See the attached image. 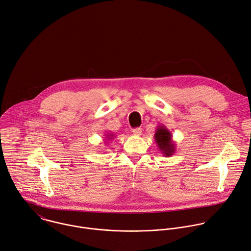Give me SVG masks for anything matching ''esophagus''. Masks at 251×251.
I'll return each instance as SVG.
<instances>
[{"label":"esophagus","instance_id":"1","mask_svg":"<svg viewBox=\"0 0 251 251\" xmlns=\"http://www.w3.org/2000/svg\"><path fill=\"white\" fill-rule=\"evenodd\" d=\"M132 132L135 136H141L142 135V129L141 128H135V129H133Z\"/></svg>","mask_w":251,"mask_h":251}]
</instances>
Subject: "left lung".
<instances>
[{
	"instance_id": "8db88e82",
	"label": "left lung",
	"mask_w": 251,
	"mask_h": 251,
	"mask_svg": "<svg viewBox=\"0 0 251 251\" xmlns=\"http://www.w3.org/2000/svg\"><path fill=\"white\" fill-rule=\"evenodd\" d=\"M153 138L163 155L171 156L176 152V143L173 140L172 132L164 125L156 127Z\"/></svg>"
}]
</instances>
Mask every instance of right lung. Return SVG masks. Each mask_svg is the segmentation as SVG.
Segmentation results:
<instances>
[{
	"instance_id": "right-lung-1",
	"label": "right lung",
	"mask_w": 251,
	"mask_h": 251,
	"mask_svg": "<svg viewBox=\"0 0 251 251\" xmlns=\"http://www.w3.org/2000/svg\"><path fill=\"white\" fill-rule=\"evenodd\" d=\"M105 138H106V140H111L114 138V134H111V133L105 134Z\"/></svg>"
}]
</instances>
